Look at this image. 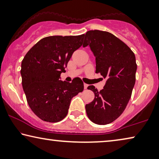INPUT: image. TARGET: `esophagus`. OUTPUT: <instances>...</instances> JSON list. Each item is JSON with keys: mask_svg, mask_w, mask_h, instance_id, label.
<instances>
[{"mask_svg": "<svg viewBox=\"0 0 159 159\" xmlns=\"http://www.w3.org/2000/svg\"><path fill=\"white\" fill-rule=\"evenodd\" d=\"M84 89H86L87 88H88V86H89V85L86 84H84Z\"/></svg>", "mask_w": 159, "mask_h": 159, "instance_id": "obj_1", "label": "esophagus"}]
</instances>
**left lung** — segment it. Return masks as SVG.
I'll list each match as a JSON object with an SVG mask.
<instances>
[{
    "mask_svg": "<svg viewBox=\"0 0 159 159\" xmlns=\"http://www.w3.org/2000/svg\"><path fill=\"white\" fill-rule=\"evenodd\" d=\"M84 36L83 46H89L96 57V73L106 80L100 91L93 86L88 87L95 98L86 105V113L94 124L106 125L122 114L131 98L136 82V57L126 44L109 32L89 30Z\"/></svg>",
    "mask_w": 159,
    "mask_h": 159,
    "instance_id": "1",
    "label": "left lung"
}]
</instances>
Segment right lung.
<instances>
[{
  "label": "right lung",
  "mask_w": 159,
  "mask_h": 159,
  "mask_svg": "<svg viewBox=\"0 0 159 159\" xmlns=\"http://www.w3.org/2000/svg\"><path fill=\"white\" fill-rule=\"evenodd\" d=\"M84 34L53 35L42 39L21 63L22 86L30 109L44 121L56 123L68 114L73 97L82 92L84 83L61 80L73 52L82 46Z\"/></svg>",
  "instance_id": "add662e5"
}]
</instances>
